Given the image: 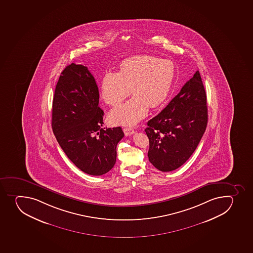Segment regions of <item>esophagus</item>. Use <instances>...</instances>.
Here are the masks:
<instances>
[{"label": "esophagus", "instance_id": "1", "mask_svg": "<svg viewBox=\"0 0 253 253\" xmlns=\"http://www.w3.org/2000/svg\"><path fill=\"white\" fill-rule=\"evenodd\" d=\"M123 130L126 136H129V135H132L134 133V130L132 129V127H124Z\"/></svg>", "mask_w": 253, "mask_h": 253}]
</instances>
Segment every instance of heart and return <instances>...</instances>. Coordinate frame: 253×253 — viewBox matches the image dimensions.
<instances>
[{"instance_id":"b5f03b06","label":"heart","mask_w":253,"mask_h":253,"mask_svg":"<svg viewBox=\"0 0 253 253\" xmlns=\"http://www.w3.org/2000/svg\"><path fill=\"white\" fill-rule=\"evenodd\" d=\"M173 61L152 55H137L121 63V73L107 71L101 80V97L111 106L121 103L131 92L134 96L111 111L116 125L132 126L147 115L149 106L157 107L166 100L175 77Z\"/></svg>"}]
</instances>
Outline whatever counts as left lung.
Instances as JSON below:
<instances>
[{
	"instance_id": "1",
	"label": "left lung",
	"mask_w": 253,
	"mask_h": 253,
	"mask_svg": "<svg viewBox=\"0 0 253 253\" xmlns=\"http://www.w3.org/2000/svg\"><path fill=\"white\" fill-rule=\"evenodd\" d=\"M207 120V93L198 70L166 108L147 122L149 162L162 172L180 167L199 144Z\"/></svg>"
}]
</instances>
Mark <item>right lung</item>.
<instances>
[{
    "instance_id": "right-lung-1",
    "label": "right lung",
    "mask_w": 253,
    "mask_h": 253,
    "mask_svg": "<svg viewBox=\"0 0 253 253\" xmlns=\"http://www.w3.org/2000/svg\"><path fill=\"white\" fill-rule=\"evenodd\" d=\"M99 91L87 67L72 63L60 74L52 102L51 126L68 158L84 173L102 175L113 168L121 127L102 128Z\"/></svg>"
}]
</instances>
